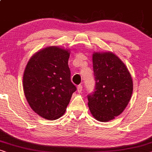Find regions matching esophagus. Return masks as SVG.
I'll use <instances>...</instances> for the list:
<instances>
[{
  "instance_id": "34e87169",
  "label": "esophagus",
  "mask_w": 152,
  "mask_h": 152,
  "mask_svg": "<svg viewBox=\"0 0 152 152\" xmlns=\"http://www.w3.org/2000/svg\"><path fill=\"white\" fill-rule=\"evenodd\" d=\"M77 91H78V92H79V93L82 92V91H83V85H78V87H77Z\"/></svg>"
}]
</instances>
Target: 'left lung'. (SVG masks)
Here are the masks:
<instances>
[{
    "mask_svg": "<svg viewBox=\"0 0 152 152\" xmlns=\"http://www.w3.org/2000/svg\"><path fill=\"white\" fill-rule=\"evenodd\" d=\"M95 88L88 106L98 121L107 122L123 112L131 98L133 82L127 68L113 53L93 54Z\"/></svg>",
    "mask_w": 152,
    "mask_h": 152,
    "instance_id": "8db88e82",
    "label": "left lung"
}]
</instances>
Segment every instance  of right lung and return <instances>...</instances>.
Instances as JSON below:
<instances>
[{"label": "right lung", "instance_id": "right-lung-1", "mask_svg": "<svg viewBox=\"0 0 152 152\" xmlns=\"http://www.w3.org/2000/svg\"><path fill=\"white\" fill-rule=\"evenodd\" d=\"M67 50L49 47L34 54L23 76V89L31 108L42 118L63 116L76 87L71 81Z\"/></svg>", "mask_w": 152, "mask_h": 152}]
</instances>
